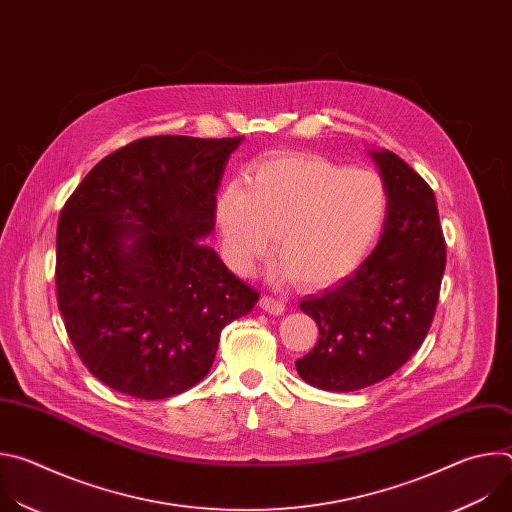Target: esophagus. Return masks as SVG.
Instances as JSON below:
<instances>
[{"mask_svg":"<svg viewBox=\"0 0 512 512\" xmlns=\"http://www.w3.org/2000/svg\"><path fill=\"white\" fill-rule=\"evenodd\" d=\"M259 306H261V310H265V312H269L273 316H279V314L285 312V304L281 300H275V298H269V296H263L259 300Z\"/></svg>","mask_w":512,"mask_h":512,"instance_id":"esophagus-1","label":"esophagus"}]
</instances>
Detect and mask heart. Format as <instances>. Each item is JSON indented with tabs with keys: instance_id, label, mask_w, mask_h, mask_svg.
Listing matches in <instances>:
<instances>
[{
	"instance_id": "1",
	"label": "heart",
	"mask_w": 512,
	"mask_h": 512,
	"mask_svg": "<svg viewBox=\"0 0 512 512\" xmlns=\"http://www.w3.org/2000/svg\"><path fill=\"white\" fill-rule=\"evenodd\" d=\"M387 212V186L375 172L281 156L253 164L247 184L231 182L218 192L214 223L237 273H253L275 235V275L318 287L360 267Z\"/></svg>"
}]
</instances>
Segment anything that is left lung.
Here are the masks:
<instances>
[{"mask_svg": "<svg viewBox=\"0 0 512 512\" xmlns=\"http://www.w3.org/2000/svg\"><path fill=\"white\" fill-rule=\"evenodd\" d=\"M369 156L389 194L383 235L352 275L300 304L320 338L296 369L324 391H358L403 367L429 332L446 269L433 190L393 152Z\"/></svg>", "mask_w": 512, "mask_h": 512, "instance_id": "8db88e82", "label": "left lung"}]
</instances>
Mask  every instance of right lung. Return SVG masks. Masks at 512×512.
Instances as JSON below:
<instances>
[{
  "mask_svg": "<svg viewBox=\"0 0 512 512\" xmlns=\"http://www.w3.org/2000/svg\"><path fill=\"white\" fill-rule=\"evenodd\" d=\"M241 137L154 135L103 158L56 229V296L68 338L107 387L166 399L210 371L221 330L259 294L202 243Z\"/></svg>",
  "mask_w": 512,
  "mask_h": 512,
  "instance_id": "obj_1",
  "label": "right lung"
}]
</instances>
